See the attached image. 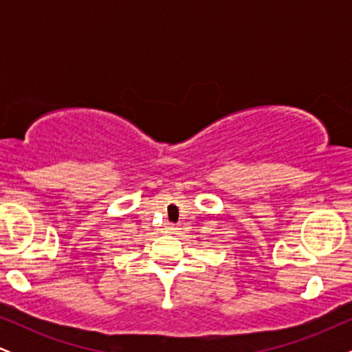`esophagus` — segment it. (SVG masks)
I'll list each match as a JSON object with an SVG mask.
<instances>
[{
	"label": "esophagus",
	"instance_id": "esophagus-1",
	"mask_svg": "<svg viewBox=\"0 0 352 352\" xmlns=\"http://www.w3.org/2000/svg\"><path fill=\"white\" fill-rule=\"evenodd\" d=\"M168 230H175V228H173V227H172V225H170V227H168Z\"/></svg>",
	"mask_w": 352,
	"mask_h": 352
}]
</instances>
